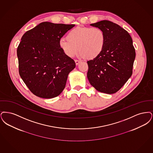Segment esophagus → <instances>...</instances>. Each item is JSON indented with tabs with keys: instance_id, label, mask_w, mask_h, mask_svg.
Masks as SVG:
<instances>
[{
	"instance_id": "obj_1",
	"label": "esophagus",
	"mask_w": 153,
	"mask_h": 153,
	"mask_svg": "<svg viewBox=\"0 0 153 153\" xmlns=\"http://www.w3.org/2000/svg\"><path fill=\"white\" fill-rule=\"evenodd\" d=\"M75 64L76 65H78L81 62V61L79 60H75Z\"/></svg>"
}]
</instances>
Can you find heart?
Instances as JSON below:
<instances>
[{
    "label": "heart",
    "mask_w": 153,
    "mask_h": 153,
    "mask_svg": "<svg viewBox=\"0 0 153 153\" xmlns=\"http://www.w3.org/2000/svg\"><path fill=\"white\" fill-rule=\"evenodd\" d=\"M67 39H60L59 46L67 56L73 58L79 51L87 59H94L103 51L105 36L98 27H77L71 30Z\"/></svg>",
    "instance_id": "b5f03b06"
}]
</instances>
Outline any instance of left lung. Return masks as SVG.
Returning a JSON list of instances; mask_svg holds the SVG:
<instances>
[{
	"label": "left lung",
	"mask_w": 153,
	"mask_h": 153,
	"mask_svg": "<svg viewBox=\"0 0 153 153\" xmlns=\"http://www.w3.org/2000/svg\"><path fill=\"white\" fill-rule=\"evenodd\" d=\"M105 36L102 53L87 61L90 83L98 91L112 94L120 90L133 73L135 51L128 32L112 22L104 20L90 25Z\"/></svg>",
	"instance_id": "1"
}]
</instances>
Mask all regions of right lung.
<instances>
[{
	"label": "right lung",
	"instance_id": "obj_1",
	"mask_svg": "<svg viewBox=\"0 0 153 153\" xmlns=\"http://www.w3.org/2000/svg\"><path fill=\"white\" fill-rule=\"evenodd\" d=\"M74 26L45 22L22 37L17 49L19 73L36 96L50 99L64 90L68 75L76 65L60 50L59 42Z\"/></svg>",
	"mask_w": 153,
	"mask_h": 153
}]
</instances>
